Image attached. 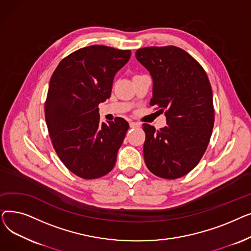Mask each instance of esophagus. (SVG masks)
Here are the masks:
<instances>
[{"label": "esophagus", "mask_w": 251, "mask_h": 251, "mask_svg": "<svg viewBox=\"0 0 251 251\" xmlns=\"http://www.w3.org/2000/svg\"><path fill=\"white\" fill-rule=\"evenodd\" d=\"M129 125H130L131 128H137V127L140 126V124H139V123H136V122H130Z\"/></svg>", "instance_id": "1"}]
</instances>
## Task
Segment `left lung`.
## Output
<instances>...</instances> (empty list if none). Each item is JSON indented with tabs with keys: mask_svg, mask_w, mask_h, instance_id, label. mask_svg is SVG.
I'll return each instance as SVG.
<instances>
[{
	"mask_svg": "<svg viewBox=\"0 0 251 251\" xmlns=\"http://www.w3.org/2000/svg\"><path fill=\"white\" fill-rule=\"evenodd\" d=\"M135 56L152 78L150 104L165 110L167 119V126L160 130L142 125L144 161L157 177L180 178L200 163L212 136V86L201 65L180 48H142Z\"/></svg>",
	"mask_w": 251,
	"mask_h": 251,
	"instance_id": "1",
	"label": "left lung"
}]
</instances>
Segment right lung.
<instances>
[{
	"label": "right lung",
	"instance_id": "obj_1",
	"mask_svg": "<svg viewBox=\"0 0 251 251\" xmlns=\"http://www.w3.org/2000/svg\"><path fill=\"white\" fill-rule=\"evenodd\" d=\"M130 56V50L85 47L64 58L50 77L49 134L60 160L78 177H102L116 164L129 124L120 117L100 123L99 104L111 97L114 77Z\"/></svg>",
	"mask_w": 251,
	"mask_h": 251
}]
</instances>
